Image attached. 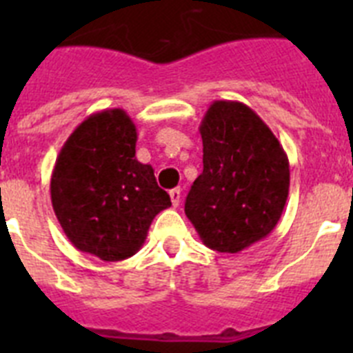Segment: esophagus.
Returning <instances> with one entry per match:
<instances>
[{
    "label": "esophagus",
    "instance_id": "esophagus-1",
    "mask_svg": "<svg viewBox=\"0 0 353 353\" xmlns=\"http://www.w3.org/2000/svg\"><path fill=\"white\" fill-rule=\"evenodd\" d=\"M170 198H171V203H173V207H179L180 199H182V191H180V189H171Z\"/></svg>",
    "mask_w": 353,
    "mask_h": 353
}]
</instances>
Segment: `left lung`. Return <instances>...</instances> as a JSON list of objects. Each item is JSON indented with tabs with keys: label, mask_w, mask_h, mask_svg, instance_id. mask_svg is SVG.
Returning a JSON list of instances; mask_svg holds the SVG:
<instances>
[{
	"label": "left lung",
	"mask_w": 353,
	"mask_h": 353,
	"mask_svg": "<svg viewBox=\"0 0 353 353\" xmlns=\"http://www.w3.org/2000/svg\"><path fill=\"white\" fill-rule=\"evenodd\" d=\"M199 134L203 173L187 194V219L207 248L244 251L281 219L290 189L288 157L269 125L242 102H212Z\"/></svg>",
	"instance_id": "8db88e82"
}]
</instances>
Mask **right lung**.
Instances as JSON below:
<instances>
[{"label": "right lung", "instance_id": "add662e5", "mask_svg": "<svg viewBox=\"0 0 353 353\" xmlns=\"http://www.w3.org/2000/svg\"><path fill=\"white\" fill-rule=\"evenodd\" d=\"M138 132L120 108L90 114L68 136L51 174V201L74 248L104 261L132 256L171 199L136 159Z\"/></svg>", "mask_w": 353, "mask_h": 353}]
</instances>
